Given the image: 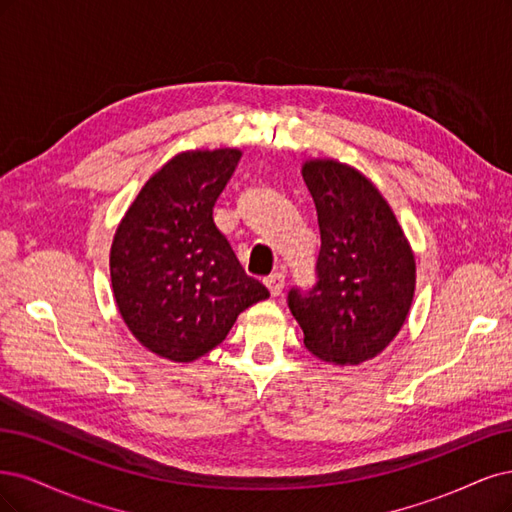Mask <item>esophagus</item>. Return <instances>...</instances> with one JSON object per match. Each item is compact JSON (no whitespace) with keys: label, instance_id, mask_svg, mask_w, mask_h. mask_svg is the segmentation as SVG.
Instances as JSON below:
<instances>
[{"label":"esophagus","instance_id":"1","mask_svg":"<svg viewBox=\"0 0 512 512\" xmlns=\"http://www.w3.org/2000/svg\"><path fill=\"white\" fill-rule=\"evenodd\" d=\"M266 287H268V291L274 295V298H278V295L283 293V289H285V274H283V272L270 274V276L266 278Z\"/></svg>","mask_w":512,"mask_h":512}]
</instances>
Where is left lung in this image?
<instances>
[{
  "label": "left lung",
  "mask_w": 512,
  "mask_h": 512,
  "mask_svg": "<svg viewBox=\"0 0 512 512\" xmlns=\"http://www.w3.org/2000/svg\"><path fill=\"white\" fill-rule=\"evenodd\" d=\"M321 251L317 285L289 291L306 349L334 366H359L398 336L415 298L417 263L402 225L368 176L338 159H308Z\"/></svg>",
  "instance_id": "left-lung-1"
}]
</instances>
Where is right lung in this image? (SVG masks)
Wrapping results in <instances>:
<instances>
[{
  "label": "right lung",
  "mask_w": 512,
  "mask_h": 512,
  "mask_svg": "<svg viewBox=\"0 0 512 512\" xmlns=\"http://www.w3.org/2000/svg\"><path fill=\"white\" fill-rule=\"evenodd\" d=\"M240 157V148L174 155L146 180L114 232V302L129 332L163 359L189 364L210 353L242 310L270 298L212 219Z\"/></svg>",
  "instance_id": "1"
}]
</instances>
